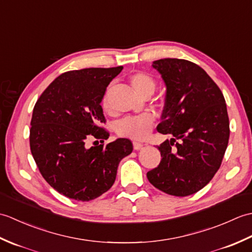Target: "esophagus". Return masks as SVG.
<instances>
[{
	"label": "esophagus",
	"mask_w": 252,
	"mask_h": 252,
	"mask_svg": "<svg viewBox=\"0 0 252 252\" xmlns=\"http://www.w3.org/2000/svg\"><path fill=\"white\" fill-rule=\"evenodd\" d=\"M144 145L142 143H138V142H133V148L135 149V151H140V149L143 147Z\"/></svg>",
	"instance_id": "1"
}]
</instances>
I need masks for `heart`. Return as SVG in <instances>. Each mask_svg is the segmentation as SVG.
I'll list each match as a JSON object with an SVG mask.
<instances>
[{
    "label": "heart",
    "mask_w": 252,
    "mask_h": 252,
    "mask_svg": "<svg viewBox=\"0 0 252 252\" xmlns=\"http://www.w3.org/2000/svg\"><path fill=\"white\" fill-rule=\"evenodd\" d=\"M129 81L131 87L134 89L135 92L144 98L151 97L156 90L157 83L156 80L151 74L144 71H138L132 73ZM101 106L105 111H109L110 107L107 98V94H105ZM155 118L151 114H142L137 116L126 117L119 120L116 126L117 134L121 137H126L130 140L142 141L149 135L153 126H154Z\"/></svg>",
    "instance_id": "obj_1"
}]
</instances>
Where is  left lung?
I'll use <instances>...</instances> for the list:
<instances>
[{"label":"left lung","instance_id":"obj_1","mask_svg":"<svg viewBox=\"0 0 252 252\" xmlns=\"http://www.w3.org/2000/svg\"><path fill=\"white\" fill-rule=\"evenodd\" d=\"M167 87L162 121L157 126L171 141L160 144L161 161L147 172L151 183L165 194H195L220 168L229 138L224 96L196 63L163 58L153 63Z\"/></svg>","mask_w":252,"mask_h":252}]
</instances>
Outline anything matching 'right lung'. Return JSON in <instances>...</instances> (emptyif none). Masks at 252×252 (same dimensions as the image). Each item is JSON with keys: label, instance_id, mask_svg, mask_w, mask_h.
Wrapping results in <instances>:
<instances>
[{"label": "right lung", "instance_id": "1", "mask_svg": "<svg viewBox=\"0 0 252 252\" xmlns=\"http://www.w3.org/2000/svg\"><path fill=\"white\" fill-rule=\"evenodd\" d=\"M122 69L85 68L63 72L34 105L31 154L47 183L71 199L90 201L106 192L115 183L121 159L133 151L127 138L105 145L109 133L100 126L106 122L101 99ZM91 137L96 138L92 148L86 144Z\"/></svg>", "mask_w": 252, "mask_h": 252}]
</instances>
